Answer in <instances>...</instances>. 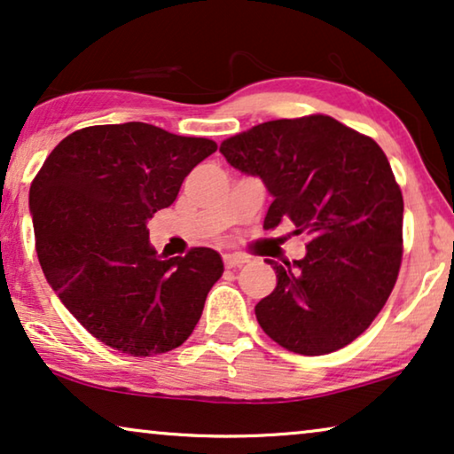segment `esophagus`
I'll list each match as a JSON object with an SVG mask.
<instances>
[{"instance_id":"1","label":"esophagus","mask_w":454,"mask_h":454,"mask_svg":"<svg viewBox=\"0 0 454 454\" xmlns=\"http://www.w3.org/2000/svg\"><path fill=\"white\" fill-rule=\"evenodd\" d=\"M247 261H248L247 256H245V254H239V253H228V254H224V265H226L228 269L245 265Z\"/></svg>"}]
</instances>
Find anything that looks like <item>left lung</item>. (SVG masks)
<instances>
[{
  "instance_id": "left-lung-1",
  "label": "left lung",
  "mask_w": 454,
  "mask_h": 454,
  "mask_svg": "<svg viewBox=\"0 0 454 454\" xmlns=\"http://www.w3.org/2000/svg\"><path fill=\"white\" fill-rule=\"evenodd\" d=\"M220 153L273 198L265 230L292 220L306 256L279 265L254 306L265 334L297 355H326L371 326L402 265L403 198L377 142L330 116L270 120Z\"/></svg>"
}]
</instances>
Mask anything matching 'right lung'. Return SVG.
Returning <instances> with one entry per match:
<instances>
[{
  "label": "right lung",
  "mask_w": 454,
  "mask_h": 454,
  "mask_svg": "<svg viewBox=\"0 0 454 454\" xmlns=\"http://www.w3.org/2000/svg\"><path fill=\"white\" fill-rule=\"evenodd\" d=\"M214 140L145 121L90 126L60 140L30 187L40 267L81 326L130 356L177 348L200 322L224 262L212 248L165 259L148 220L177 200Z\"/></svg>",
  "instance_id": "obj_1"
}]
</instances>
